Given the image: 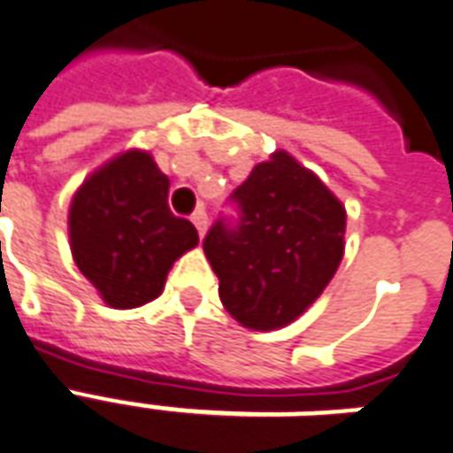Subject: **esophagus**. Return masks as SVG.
<instances>
[{
    "instance_id": "esophagus-1",
    "label": "esophagus",
    "mask_w": 453,
    "mask_h": 453,
    "mask_svg": "<svg viewBox=\"0 0 453 453\" xmlns=\"http://www.w3.org/2000/svg\"><path fill=\"white\" fill-rule=\"evenodd\" d=\"M192 224L197 226V234H200V239H202V236H204V232H207V211L204 210L192 211Z\"/></svg>"
}]
</instances>
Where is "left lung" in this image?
<instances>
[{
	"mask_svg": "<svg viewBox=\"0 0 453 453\" xmlns=\"http://www.w3.org/2000/svg\"><path fill=\"white\" fill-rule=\"evenodd\" d=\"M232 217L204 236L226 312L268 332L297 319L344 256V204L285 150L258 163L232 192Z\"/></svg>",
	"mask_w": 453,
	"mask_h": 453,
	"instance_id": "1",
	"label": "left lung"
}]
</instances>
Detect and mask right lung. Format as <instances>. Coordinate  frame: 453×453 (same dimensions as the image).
<instances>
[{"mask_svg": "<svg viewBox=\"0 0 453 453\" xmlns=\"http://www.w3.org/2000/svg\"><path fill=\"white\" fill-rule=\"evenodd\" d=\"M168 178L149 153L127 150L89 175L70 204V249L102 300L131 310L163 293L197 229L168 207Z\"/></svg>", "mask_w": 453, "mask_h": 453, "instance_id": "1", "label": "right lung"}]
</instances>
